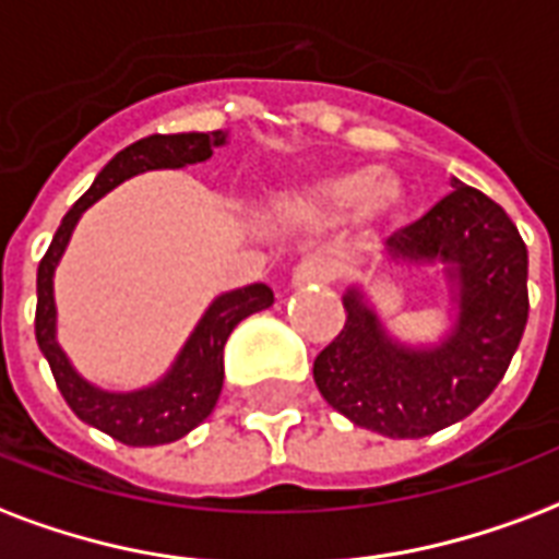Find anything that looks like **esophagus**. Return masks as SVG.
Returning <instances> with one entry per match:
<instances>
[{"instance_id": "34e87169", "label": "esophagus", "mask_w": 559, "mask_h": 559, "mask_svg": "<svg viewBox=\"0 0 559 559\" xmlns=\"http://www.w3.org/2000/svg\"><path fill=\"white\" fill-rule=\"evenodd\" d=\"M336 278V266L328 258H310L298 263L293 272V287H317V284H331Z\"/></svg>"}]
</instances>
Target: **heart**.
<instances>
[{
  "mask_svg": "<svg viewBox=\"0 0 559 559\" xmlns=\"http://www.w3.org/2000/svg\"><path fill=\"white\" fill-rule=\"evenodd\" d=\"M404 187L390 173H372L369 166L331 169L284 193V211L293 219L328 225L357 211L366 223H381L402 211Z\"/></svg>",
  "mask_w": 559,
  "mask_h": 559,
  "instance_id": "obj_1",
  "label": "heart"
}]
</instances>
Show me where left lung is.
Listing matches in <instances>:
<instances>
[{
    "instance_id": "obj_1",
    "label": "left lung",
    "mask_w": 559,
    "mask_h": 559,
    "mask_svg": "<svg viewBox=\"0 0 559 559\" xmlns=\"http://www.w3.org/2000/svg\"><path fill=\"white\" fill-rule=\"evenodd\" d=\"M454 193L386 240L393 261H440L457 287V319L440 346L411 348L383 331L348 289L346 325L313 360V381L334 411L393 440H419L478 411L504 378L527 325V246L475 187Z\"/></svg>"
}]
</instances>
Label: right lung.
Here are the masks:
<instances>
[{
  "instance_id": "obj_1",
  "label": "right lung",
  "mask_w": 559,
  "mask_h": 559,
  "mask_svg": "<svg viewBox=\"0 0 559 559\" xmlns=\"http://www.w3.org/2000/svg\"><path fill=\"white\" fill-rule=\"evenodd\" d=\"M225 131L211 134H152L138 143H131L122 152L110 157L91 190L72 204L67 216L58 225L49 249L37 266V313H34V334L43 357L49 360L58 390L81 421L99 428L114 440L126 445H164V442L181 440L211 416L216 399L223 393V348L231 331L242 319L266 310L275 301L266 284H249V287L231 289L213 298V305L204 310L199 325L176 357L173 369L152 386L134 390V393H108L81 378L63 355V348L55 340V296L52 275L61 261L63 249L72 237V228L93 202L110 193L114 187L128 178L148 173V169H181L187 164H202L213 155V148L223 146Z\"/></svg>"
}]
</instances>
